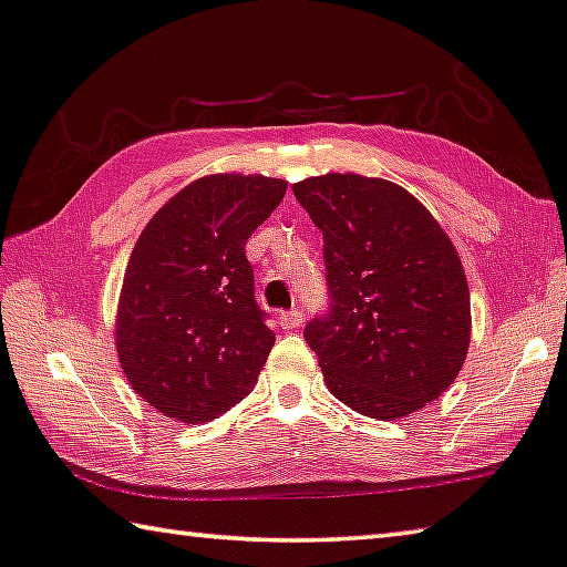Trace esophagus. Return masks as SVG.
<instances>
[{
	"label": "esophagus",
	"mask_w": 567,
	"mask_h": 567,
	"mask_svg": "<svg viewBox=\"0 0 567 567\" xmlns=\"http://www.w3.org/2000/svg\"><path fill=\"white\" fill-rule=\"evenodd\" d=\"M302 320H305V315H302L300 310H290V312H282V315H280V324H282V330H295V328H300Z\"/></svg>",
	"instance_id": "obj_1"
}]
</instances>
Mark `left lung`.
<instances>
[{
    "instance_id": "left-lung-1",
    "label": "left lung",
    "mask_w": 567,
    "mask_h": 567,
    "mask_svg": "<svg viewBox=\"0 0 567 567\" xmlns=\"http://www.w3.org/2000/svg\"><path fill=\"white\" fill-rule=\"evenodd\" d=\"M292 192L322 233L330 310L305 340L324 382L362 415H412L467 354L470 290L453 243L395 182L334 172Z\"/></svg>"
}]
</instances>
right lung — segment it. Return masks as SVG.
Listing matches in <instances>:
<instances>
[{"mask_svg": "<svg viewBox=\"0 0 567 567\" xmlns=\"http://www.w3.org/2000/svg\"><path fill=\"white\" fill-rule=\"evenodd\" d=\"M285 189L262 175H209L142 229L114 334L132 390L162 415L199 425L255 388L275 332L255 300L245 245Z\"/></svg>", "mask_w": 567, "mask_h": 567, "instance_id": "right-lung-1", "label": "right lung"}]
</instances>
